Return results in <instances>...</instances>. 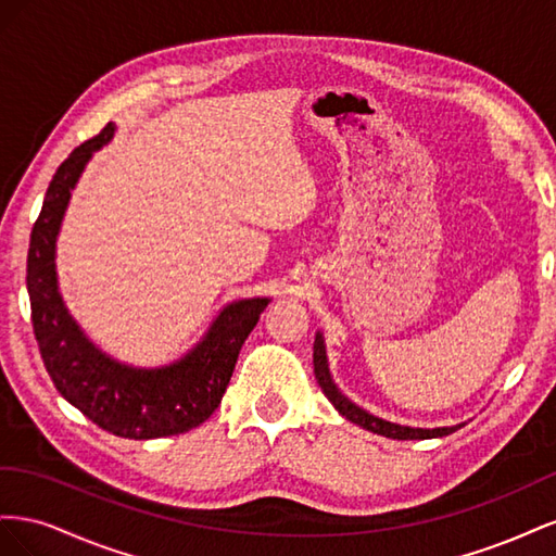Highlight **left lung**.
<instances>
[{
    "label": "left lung",
    "instance_id": "left-lung-1",
    "mask_svg": "<svg viewBox=\"0 0 556 556\" xmlns=\"http://www.w3.org/2000/svg\"><path fill=\"white\" fill-rule=\"evenodd\" d=\"M313 366H315V380L323 387L325 396L333 403V408L339 410L350 422L359 425L362 429L374 431L378 435H384V439H394V441H425V439H443V435L462 429L457 427H439V429H415V427H401L394 422H387V419H380L371 413H366L359 408L357 403H352L345 394H341L339 387L331 380L329 374V364H327V350H325V339L323 333H315V343H313Z\"/></svg>",
    "mask_w": 556,
    "mask_h": 556
}]
</instances>
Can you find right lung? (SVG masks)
Masks as SVG:
<instances>
[{
	"mask_svg": "<svg viewBox=\"0 0 556 556\" xmlns=\"http://www.w3.org/2000/svg\"><path fill=\"white\" fill-rule=\"evenodd\" d=\"M113 131L115 125L109 123L94 139L80 143L50 180L29 237L27 292L41 359L58 392L104 431L148 441L206 422L220 406L241 345L271 299L233 301L188 355L160 368L115 362L83 333L58 290L55 243L72 190Z\"/></svg>",
	"mask_w": 556,
	"mask_h": 556,
	"instance_id": "right-lung-1",
	"label": "right lung"
}]
</instances>
